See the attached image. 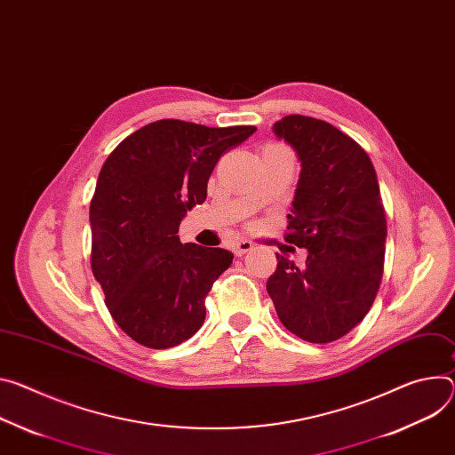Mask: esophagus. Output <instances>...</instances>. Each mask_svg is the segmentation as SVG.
I'll list each match as a JSON object with an SVG mask.
<instances>
[{
    "instance_id": "1",
    "label": "esophagus",
    "mask_w": 455,
    "mask_h": 455,
    "mask_svg": "<svg viewBox=\"0 0 455 455\" xmlns=\"http://www.w3.org/2000/svg\"><path fill=\"white\" fill-rule=\"evenodd\" d=\"M232 251H234V254H235L237 258H241V256H244V254H249V252L254 251V243H252V241H246V239H239V241H235V243L232 244Z\"/></svg>"
}]
</instances>
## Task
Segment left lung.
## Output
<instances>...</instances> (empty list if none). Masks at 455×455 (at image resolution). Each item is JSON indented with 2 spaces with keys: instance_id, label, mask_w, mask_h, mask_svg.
I'll list each match as a JSON object with an SVG mask.
<instances>
[{
  "instance_id": "8db88e82",
  "label": "left lung",
  "mask_w": 455,
  "mask_h": 455,
  "mask_svg": "<svg viewBox=\"0 0 455 455\" xmlns=\"http://www.w3.org/2000/svg\"><path fill=\"white\" fill-rule=\"evenodd\" d=\"M301 174L284 239L307 249L305 267L277 254L267 281L279 321L308 343H332L363 321L385 265L387 218L364 148L330 123L301 114L274 123Z\"/></svg>"
}]
</instances>
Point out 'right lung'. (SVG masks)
Returning <instances> with one entry per match:
<instances>
[{"label":"right lung","mask_w":455,"mask_h":455,"mask_svg":"<svg viewBox=\"0 0 455 455\" xmlns=\"http://www.w3.org/2000/svg\"><path fill=\"white\" fill-rule=\"evenodd\" d=\"M252 125L204 127L159 119L123 140L103 163L91 201V267L117 326L148 348H171L201 328L204 298L232 252L178 237L206 199L220 157Z\"/></svg>","instance_id":"right-lung-1"}]
</instances>
